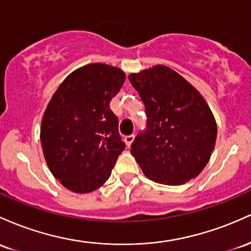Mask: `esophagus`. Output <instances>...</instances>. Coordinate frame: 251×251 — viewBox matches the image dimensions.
I'll use <instances>...</instances> for the list:
<instances>
[{"mask_svg": "<svg viewBox=\"0 0 251 251\" xmlns=\"http://www.w3.org/2000/svg\"><path fill=\"white\" fill-rule=\"evenodd\" d=\"M134 135H126V136H125V142L126 145V147H130L131 143H133L134 141Z\"/></svg>", "mask_w": 251, "mask_h": 251, "instance_id": "esophagus-1", "label": "esophagus"}]
</instances>
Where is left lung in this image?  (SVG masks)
I'll list each match as a JSON object with an SVG mask.
<instances>
[{"mask_svg":"<svg viewBox=\"0 0 251 251\" xmlns=\"http://www.w3.org/2000/svg\"><path fill=\"white\" fill-rule=\"evenodd\" d=\"M129 80L145 104L147 128L131 143V154L148 179L182 185L209 162L217 125L202 96L179 73L156 65Z\"/></svg>","mask_w":251,"mask_h":251,"instance_id":"8db88e82","label":"left lung"}]
</instances>
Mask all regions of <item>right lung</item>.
<instances>
[{"label":"right lung","instance_id":"add662e5","mask_svg":"<svg viewBox=\"0 0 251 251\" xmlns=\"http://www.w3.org/2000/svg\"><path fill=\"white\" fill-rule=\"evenodd\" d=\"M126 80L117 67L90 64L75 70L52 96L41 122L45 159L55 179L75 193L100 187L126 145L110 100Z\"/></svg>","mask_w":251,"mask_h":251}]
</instances>
